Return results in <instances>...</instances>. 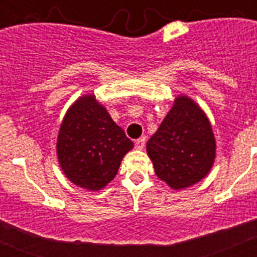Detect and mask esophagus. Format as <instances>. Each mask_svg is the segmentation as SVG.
Wrapping results in <instances>:
<instances>
[{"label":"esophagus","instance_id":"34e87169","mask_svg":"<svg viewBox=\"0 0 257 257\" xmlns=\"http://www.w3.org/2000/svg\"><path fill=\"white\" fill-rule=\"evenodd\" d=\"M145 147V138L143 136V138H140V139H138L135 142V148L136 149H143Z\"/></svg>","mask_w":257,"mask_h":257}]
</instances>
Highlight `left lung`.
<instances>
[{"label": "left lung", "mask_w": 257, "mask_h": 257, "mask_svg": "<svg viewBox=\"0 0 257 257\" xmlns=\"http://www.w3.org/2000/svg\"><path fill=\"white\" fill-rule=\"evenodd\" d=\"M154 172L172 189L198 183L210 172L216 142L205 112L190 97L180 95L147 143Z\"/></svg>", "instance_id": "8db88e82"}]
</instances>
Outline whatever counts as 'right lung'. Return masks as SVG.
<instances>
[{
    "mask_svg": "<svg viewBox=\"0 0 257 257\" xmlns=\"http://www.w3.org/2000/svg\"><path fill=\"white\" fill-rule=\"evenodd\" d=\"M134 143L95 95H85L68 109L60 124L56 152L61 170L77 187L99 190L114 179Z\"/></svg>",
    "mask_w": 257,
    "mask_h": 257,
    "instance_id": "add662e5",
    "label": "right lung"
}]
</instances>
